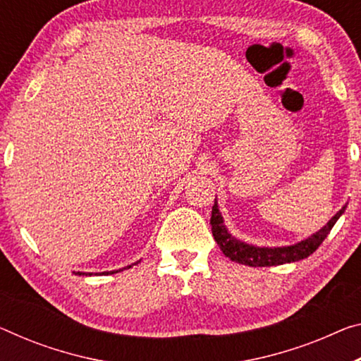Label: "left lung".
<instances>
[{
    "label": "left lung",
    "mask_w": 361,
    "mask_h": 361,
    "mask_svg": "<svg viewBox=\"0 0 361 361\" xmlns=\"http://www.w3.org/2000/svg\"><path fill=\"white\" fill-rule=\"evenodd\" d=\"M345 212V207H342L334 216H332L331 221L324 227L313 234L312 237L305 238V240L295 243V245L289 247H255L250 243L240 242L227 231L224 226V219L219 213L218 203L214 202L213 212H212V231L214 240L218 242L221 248L227 258H231L232 262L245 264V266H253V268H258V266H277V264H286L292 262H298V259H303L312 255L316 248H318L328 234L331 232L332 227H334L336 221L341 218L342 213Z\"/></svg>",
    "instance_id": "obj_1"
}]
</instances>
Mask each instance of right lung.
Instances as JSON below:
<instances>
[{
  "label": "right lung",
  "instance_id": "1",
  "mask_svg": "<svg viewBox=\"0 0 361 361\" xmlns=\"http://www.w3.org/2000/svg\"><path fill=\"white\" fill-rule=\"evenodd\" d=\"M127 268H130V266H127ZM109 273H111V274H113V273H118V271H109ZM109 273H103V274H109ZM77 274H79V276H80V274H84V273H77ZM88 276H92V274H88Z\"/></svg>",
  "mask_w": 361,
  "mask_h": 361
}]
</instances>
